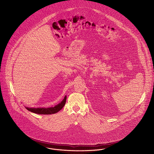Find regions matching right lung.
Returning <instances> with one entry per match:
<instances>
[{"instance_id":"add662e5","label":"right lung","mask_w":154,"mask_h":154,"mask_svg":"<svg viewBox=\"0 0 154 154\" xmlns=\"http://www.w3.org/2000/svg\"><path fill=\"white\" fill-rule=\"evenodd\" d=\"M66 101V95H65L64 99L57 105L55 106L54 107H48V108H45V107H40V108H29V107H26V110L38 114H54L59 111L60 110H62V108L64 107L65 105Z\"/></svg>"}]
</instances>
